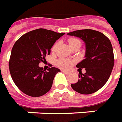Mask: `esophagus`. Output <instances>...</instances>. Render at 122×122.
Segmentation results:
<instances>
[{
    "mask_svg": "<svg viewBox=\"0 0 122 122\" xmlns=\"http://www.w3.org/2000/svg\"><path fill=\"white\" fill-rule=\"evenodd\" d=\"M62 71H63V73H65V74H67V75H69V71H65V70H63Z\"/></svg>",
    "mask_w": 122,
    "mask_h": 122,
    "instance_id": "34e87169",
    "label": "esophagus"
}]
</instances>
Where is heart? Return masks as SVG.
Here are the masks:
<instances>
[{"label": "heart", "instance_id": "obj_1", "mask_svg": "<svg viewBox=\"0 0 122 122\" xmlns=\"http://www.w3.org/2000/svg\"><path fill=\"white\" fill-rule=\"evenodd\" d=\"M80 42V40H78V39H76V38H70L68 40V42H69V46L71 45V44H74L75 42ZM55 46H54L53 49L55 48ZM57 65L63 69H68L71 67V65L72 64V61L69 59H61L59 60H58L57 62Z\"/></svg>", "mask_w": 122, "mask_h": 122}]
</instances>
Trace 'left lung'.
Instances as JSON below:
<instances>
[{
	"label": "left lung",
	"instance_id": "1",
	"mask_svg": "<svg viewBox=\"0 0 122 122\" xmlns=\"http://www.w3.org/2000/svg\"><path fill=\"white\" fill-rule=\"evenodd\" d=\"M67 35L81 38L86 44L85 59L76 65L81 70L85 68L86 73L78 70L80 79L71 84V88L83 95L94 93L107 82L114 65L111 42L103 33L90 29L74 31Z\"/></svg>",
	"mask_w": 122,
	"mask_h": 122
}]
</instances>
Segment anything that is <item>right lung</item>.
<instances>
[{"label":"right lung","instance_id":"1","mask_svg":"<svg viewBox=\"0 0 122 122\" xmlns=\"http://www.w3.org/2000/svg\"><path fill=\"white\" fill-rule=\"evenodd\" d=\"M64 34L40 28L23 34L15 42L9 71L15 85L25 95L38 97L51 90L55 75L61 71L54 67L46 71L38 65L46 61L53 44Z\"/></svg>","mask_w":122,"mask_h":122}]
</instances>
